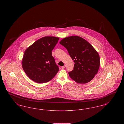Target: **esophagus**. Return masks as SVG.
<instances>
[{
  "label": "esophagus",
  "mask_w": 124,
  "mask_h": 124,
  "mask_svg": "<svg viewBox=\"0 0 124 124\" xmlns=\"http://www.w3.org/2000/svg\"><path fill=\"white\" fill-rule=\"evenodd\" d=\"M65 65H63V66H62V67H61V68H62V69H65Z\"/></svg>",
  "instance_id": "obj_1"
}]
</instances>
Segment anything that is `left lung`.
Segmentation results:
<instances>
[{
    "label": "left lung",
    "instance_id": "1",
    "mask_svg": "<svg viewBox=\"0 0 124 124\" xmlns=\"http://www.w3.org/2000/svg\"><path fill=\"white\" fill-rule=\"evenodd\" d=\"M59 44L66 48L73 60V70L68 74L76 82L85 84L91 81L97 73L100 59L98 53L86 40L78 36L64 38Z\"/></svg>",
    "mask_w": 124,
    "mask_h": 124
}]
</instances>
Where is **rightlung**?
I'll list each match as a JSON object with an SVG mask.
<instances>
[{"instance_id": "obj_1", "label": "right lung", "mask_w": 124, "mask_h": 124, "mask_svg": "<svg viewBox=\"0 0 124 124\" xmlns=\"http://www.w3.org/2000/svg\"><path fill=\"white\" fill-rule=\"evenodd\" d=\"M59 38L43 37L34 42L24 52L22 67L27 76L38 83L47 82L53 78L59 70L52 51Z\"/></svg>"}]
</instances>
